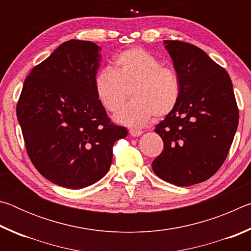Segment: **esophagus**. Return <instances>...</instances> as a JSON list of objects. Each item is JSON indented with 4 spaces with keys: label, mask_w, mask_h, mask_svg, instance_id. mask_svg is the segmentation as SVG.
Segmentation results:
<instances>
[{
    "label": "esophagus",
    "mask_w": 251,
    "mask_h": 251,
    "mask_svg": "<svg viewBox=\"0 0 251 251\" xmlns=\"http://www.w3.org/2000/svg\"><path fill=\"white\" fill-rule=\"evenodd\" d=\"M143 133H144V131L141 130V129H130V130H129V134H130L131 136H134V137H137V136H141Z\"/></svg>",
    "instance_id": "34e87169"
}]
</instances>
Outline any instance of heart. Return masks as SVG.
Wrapping results in <instances>:
<instances>
[{"label": "heart", "instance_id": "heart-1", "mask_svg": "<svg viewBox=\"0 0 251 251\" xmlns=\"http://www.w3.org/2000/svg\"><path fill=\"white\" fill-rule=\"evenodd\" d=\"M97 100L107 112L124 104L130 92L133 100L118 110L115 121L127 126H142L154 115L171 114L180 99L177 72L142 48L125 50L114 59V70L103 69L95 75Z\"/></svg>", "mask_w": 251, "mask_h": 251}]
</instances>
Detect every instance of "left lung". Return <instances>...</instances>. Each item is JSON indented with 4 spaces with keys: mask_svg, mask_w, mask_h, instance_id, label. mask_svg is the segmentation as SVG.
Wrapping results in <instances>:
<instances>
[{
    "mask_svg": "<svg viewBox=\"0 0 251 251\" xmlns=\"http://www.w3.org/2000/svg\"><path fill=\"white\" fill-rule=\"evenodd\" d=\"M164 43L181 92L175 109L155 128L164 148L151 167L165 181L192 186L222 167L235 137L239 110L226 70L193 44Z\"/></svg>",
    "mask_w": 251,
    "mask_h": 251,
    "instance_id": "1",
    "label": "left lung"
}]
</instances>
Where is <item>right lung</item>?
Listing matches in <instances>:
<instances>
[{
  "label": "right lung",
  "mask_w": 251,
  "mask_h": 251,
  "mask_svg": "<svg viewBox=\"0 0 251 251\" xmlns=\"http://www.w3.org/2000/svg\"><path fill=\"white\" fill-rule=\"evenodd\" d=\"M100 48L71 40L34 66L16 105L27 155L46 179L79 189L108 172L113 146L127 129L112 123L97 100Z\"/></svg>",
  "instance_id": "1"
}]
</instances>
